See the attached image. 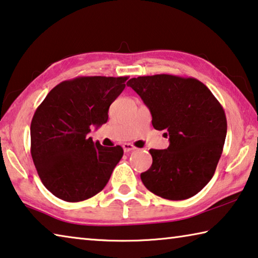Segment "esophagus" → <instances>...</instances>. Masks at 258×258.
Returning a JSON list of instances; mask_svg holds the SVG:
<instances>
[{
  "mask_svg": "<svg viewBox=\"0 0 258 258\" xmlns=\"http://www.w3.org/2000/svg\"><path fill=\"white\" fill-rule=\"evenodd\" d=\"M122 147H123V151L125 152V153H128V152H132L134 150H136V147H135L133 144H129V143H124V144L122 145Z\"/></svg>",
  "mask_w": 258,
  "mask_h": 258,
  "instance_id": "1",
  "label": "esophagus"
}]
</instances>
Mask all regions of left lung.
Listing matches in <instances>:
<instances>
[{
	"label": "left lung",
	"instance_id": "8db88e82",
	"mask_svg": "<svg viewBox=\"0 0 258 258\" xmlns=\"http://www.w3.org/2000/svg\"><path fill=\"white\" fill-rule=\"evenodd\" d=\"M126 84L149 107L154 129L169 136L168 149L150 150L153 162L141 174L143 184L168 200L196 196L213 178L222 155L227 130L222 105L193 78L158 74Z\"/></svg>",
	"mask_w": 258,
	"mask_h": 258
}]
</instances>
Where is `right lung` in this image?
<instances>
[{"mask_svg": "<svg viewBox=\"0 0 258 258\" xmlns=\"http://www.w3.org/2000/svg\"><path fill=\"white\" fill-rule=\"evenodd\" d=\"M126 77H80L57 84L36 108L31 123V154L44 186L54 197L79 202L107 184L123 155L88 137L108 120V108ZM128 83V82H126Z\"/></svg>", "mask_w": 258, "mask_h": 258, "instance_id": "add662e5", "label": "right lung"}]
</instances>
